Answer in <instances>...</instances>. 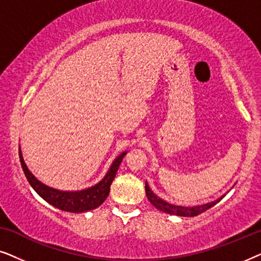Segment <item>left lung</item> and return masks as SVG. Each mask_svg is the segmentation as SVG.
Returning <instances> with one entry per match:
<instances>
[{
	"label": "left lung",
	"mask_w": 261,
	"mask_h": 261,
	"mask_svg": "<svg viewBox=\"0 0 261 261\" xmlns=\"http://www.w3.org/2000/svg\"><path fill=\"white\" fill-rule=\"evenodd\" d=\"M145 191H146V196H147L148 201L151 202L153 206H155L158 210H162V212L170 214V215H177V216H184V217H194V216L199 215V214L206 212V210L215 205L216 203H219L223 197L222 196V197L217 198L216 201L206 203V204H203V205L181 206V205H174V204H171V203H167L166 201H164V199L158 197L155 194H153L151 188L148 187L147 180H146Z\"/></svg>",
	"instance_id": "8db88e82"
}]
</instances>
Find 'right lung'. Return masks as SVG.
<instances>
[{
    "label": "right lung",
    "instance_id": "1",
    "mask_svg": "<svg viewBox=\"0 0 261 261\" xmlns=\"http://www.w3.org/2000/svg\"><path fill=\"white\" fill-rule=\"evenodd\" d=\"M126 154L127 152L121 153V154L114 160L112 166L109 167L108 172L106 173L105 177H103V179L101 181H98V183L94 185V187L88 188L85 189V190L81 191H62L57 190V189L49 188L46 184L41 183V181L39 180L27 167L22 156V151H21V148H19L20 162L24 172V176H26L27 180L30 181L31 187L34 189L35 192H37L41 198H44L46 202L49 203V204L56 206V208L64 210V212L76 214L94 210L106 201V198L108 197L109 195L110 185H112L114 178L116 176L117 170H119L120 164Z\"/></svg>",
    "mask_w": 261,
    "mask_h": 261
}]
</instances>
